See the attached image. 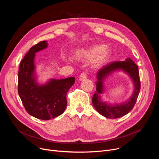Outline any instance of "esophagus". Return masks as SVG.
<instances>
[{"label": "esophagus", "mask_w": 159, "mask_h": 159, "mask_svg": "<svg viewBox=\"0 0 159 159\" xmlns=\"http://www.w3.org/2000/svg\"><path fill=\"white\" fill-rule=\"evenodd\" d=\"M87 78V75L86 73H82L80 74V77H79V80H84Z\"/></svg>", "instance_id": "1"}]
</instances>
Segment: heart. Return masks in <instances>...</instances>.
Segmentation results:
<instances>
[{"instance_id": "obj_1", "label": "heart", "mask_w": 159, "mask_h": 159, "mask_svg": "<svg viewBox=\"0 0 159 159\" xmlns=\"http://www.w3.org/2000/svg\"><path fill=\"white\" fill-rule=\"evenodd\" d=\"M75 58L78 60H88L94 58L92 62V66L98 68L107 62L110 56V52L106 49L105 44H97L86 48H80L75 52ZM64 59L68 61L66 57H64Z\"/></svg>"}]
</instances>
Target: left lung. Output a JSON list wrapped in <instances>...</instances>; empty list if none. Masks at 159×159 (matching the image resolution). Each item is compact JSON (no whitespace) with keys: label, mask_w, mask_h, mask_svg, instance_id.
<instances>
[{"label":"left lung","mask_w":159,"mask_h":159,"mask_svg":"<svg viewBox=\"0 0 159 159\" xmlns=\"http://www.w3.org/2000/svg\"><path fill=\"white\" fill-rule=\"evenodd\" d=\"M116 71H122L128 75L133 83L134 91L126 102L119 104H111L104 102L102 95L105 91V80ZM96 77L97 91L93 95L92 103L98 113L108 119H116L124 116L132 110L140 92V82L138 66L130 58H127L124 61L113 62L106 64L98 71Z\"/></svg>","instance_id":"1"}]
</instances>
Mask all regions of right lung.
I'll return each instance as SVG.
<instances>
[{
  "instance_id": "1",
  "label": "right lung",
  "mask_w": 159,
  "mask_h": 159,
  "mask_svg": "<svg viewBox=\"0 0 159 159\" xmlns=\"http://www.w3.org/2000/svg\"><path fill=\"white\" fill-rule=\"evenodd\" d=\"M48 46L47 41H42L31 47L20 62L18 75V93L25 109L30 115L44 120L64 113L67 93L75 80L71 77L50 79L44 84L37 81L35 53Z\"/></svg>"
}]
</instances>
